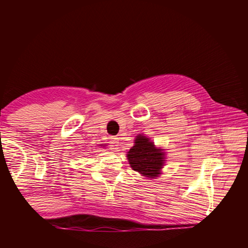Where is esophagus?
Listing matches in <instances>:
<instances>
[{
    "label": "esophagus",
    "mask_w": 248,
    "mask_h": 248,
    "mask_svg": "<svg viewBox=\"0 0 248 248\" xmlns=\"http://www.w3.org/2000/svg\"><path fill=\"white\" fill-rule=\"evenodd\" d=\"M110 144H111V149L112 150L118 149V145H119V139H118V138L111 137L110 138Z\"/></svg>",
    "instance_id": "obj_1"
}]
</instances>
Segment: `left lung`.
Here are the masks:
<instances>
[{
    "instance_id": "1",
    "label": "left lung",
    "mask_w": 248,
    "mask_h": 248,
    "mask_svg": "<svg viewBox=\"0 0 248 248\" xmlns=\"http://www.w3.org/2000/svg\"><path fill=\"white\" fill-rule=\"evenodd\" d=\"M129 163L133 170L153 178L161 173L164 163V152L156 149L153 142L143 136H138L134 145L128 152Z\"/></svg>"
}]
</instances>
